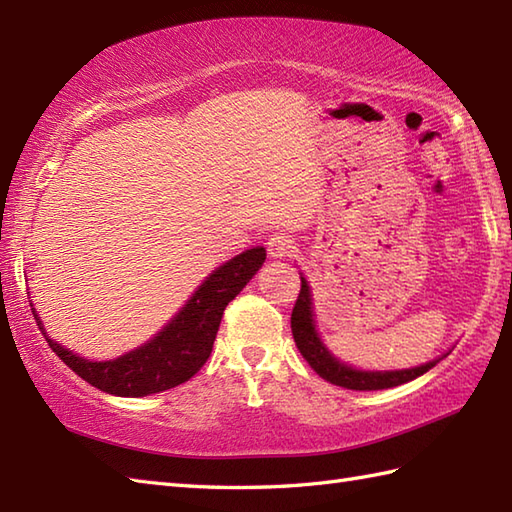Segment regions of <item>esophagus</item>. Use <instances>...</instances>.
<instances>
[{"label":"esophagus","instance_id":"obj_1","mask_svg":"<svg viewBox=\"0 0 512 512\" xmlns=\"http://www.w3.org/2000/svg\"><path fill=\"white\" fill-rule=\"evenodd\" d=\"M268 255L275 259H284L295 253V239H292L288 233L279 231L275 235L268 237Z\"/></svg>","mask_w":512,"mask_h":512}]
</instances>
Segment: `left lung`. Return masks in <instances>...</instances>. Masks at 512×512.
Returning a JSON list of instances; mask_svg holds the SVG:
<instances>
[{"instance_id": "left-lung-1", "label": "left lung", "mask_w": 512, "mask_h": 512, "mask_svg": "<svg viewBox=\"0 0 512 512\" xmlns=\"http://www.w3.org/2000/svg\"><path fill=\"white\" fill-rule=\"evenodd\" d=\"M290 328H292V336H295V343L299 347L301 356L306 358L314 372H317L321 378L330 380L332 385H339L345 389L376 391V389L398 387L402 383H409V380L422 376L424 372H429V369L436 367L440 361L438 358V361H431L427 365H420L413 369H400V372H358V369H352V367L339 363L328 350H325L317 330H314L310 288L303 277H301L299 297L295 301V308H292Z\"/></svg>"}]
</instances>
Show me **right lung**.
Listing matches in <instances>:
<instances>
[{
  "instance_id": "right-lung-1",
  "label": "right lung",
  "mask_w": 512,
  "mask_h": 512,
  "mask_svg": "<svg viewBox=\"0 0 512 512\" xmlns=\"http://www.w3.org/2000/svg\"><path fill=\"white\" fill-rule=\"evenodd\" d=\"M264 259L266 250L257 246L213 270L211 277H206L198 292L165 330L143 347L116 358V361L92 363L68 352L52 339L46 341L52 347V352L74 374H79L85 383L105 391V394L136 398L178 387L198 374L206 358L211 356L224 308L262 268ZM32 314H35V310H32ZM35 319L43 332L37 314Z\"/></svg>"
}]
</instances>
